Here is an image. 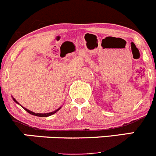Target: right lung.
<instances>
[{"label":"right lung","mask_w":156,"mask_h":156,"mask_svg":"<svg viewBox=\"0 0 156 156\" xmlns=\"http://www.w3.org/2000/svg\"><path fill=\"white\" fill-rule=\"evenodd\" d=\"M12 98H13V101H15V102L16 103V104L20 105V103L18 102V101H16V100L15 99V98H13V96H12ZM21 107H22L24 109V110H26V112H28V113H29V114H30V115H35V116H38V117H48V116H51V115H54V114H55V113H56L57 112H58V111H59L60 109L61 108V107H60L59 108H58V109H57V110L54 111V112H49V113H35V112H32V111H29V109H27V108H26L23 107L22 105H21Z\"/></svg>","instance_id":"add662e5"}]
</instances>
